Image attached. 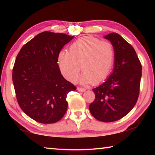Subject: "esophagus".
Here are the masks:
<instances>
[{
  "label": "esophagus",
  "mask_w": 155,
  "mask_h": 155,
  "mask_svg": "<svg viewBox=\"0 0 155 155\" xmlns=\"http://www.w3.org/2000/svg\"><path fill=\"white\" fill-rule=\"evenodd\" d=\"M77 90L78 91H81V92H83V91H85L86 90V89L82 87H77Z\"/></svg>",
  "instance_id": "1"
}]
</instances>
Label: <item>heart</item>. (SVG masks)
<instances>
[{
	"label": "heart",
	"instance_id": "1",
	"mask_svg": "<svg viewBox=\"0 0 155 155\" xmlns=\"http://www.w3.org/2000/svg\"><path fill=\"white\" fill-rule=\"evenodd\" d=\"M115 48L109 41L93 36L78 39L57 56L60 71L67 80L76 81L81 69L79 81L83 85H98L109 77L115 61ZM81 68H80V66Z\"/></svg>",
	"mask_w": 155,
	"mask_h": 155
}]
</instances>
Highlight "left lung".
Here are the masks:
<instances>
[{
  "mask_svg": "<svg viewBox=\"0 0 155 155\" xmlns=\"http://www.w3.org/2000/svg\"><path fill=\"white\" fill-rule=\"evenodd\" d=\"M115 48L114 71L106 81L93 89L95 99L90 111L101 122L117 121L135 105L140 93L141 64L133 47L116 33L104 37Z\"/></svg>",
  "mask_w": 155,
  "mask_h": 155,
  "instance_id": "left-lung-1",
  "label": "left lung"
}]
</instances>
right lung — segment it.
Masks as SVG:
<instances>
[{"mask_svg": "<svg viewBox=\"0 0 155 155\" xmlns=\"http://www.w3.org/2000/svg\"><path fill=\"white\" fill-rule=\"evenodd\" d=\"M74 38L44 31L22 47L15 59L12 79L21 109L43 124L59 121L67 111V94L77 87L61 74L57 56Z\"/></svg>", "mask_w": 155, "mask_h": 155, "instance_id": "right-lung-1", "label": "right lung"}]
</instances>
